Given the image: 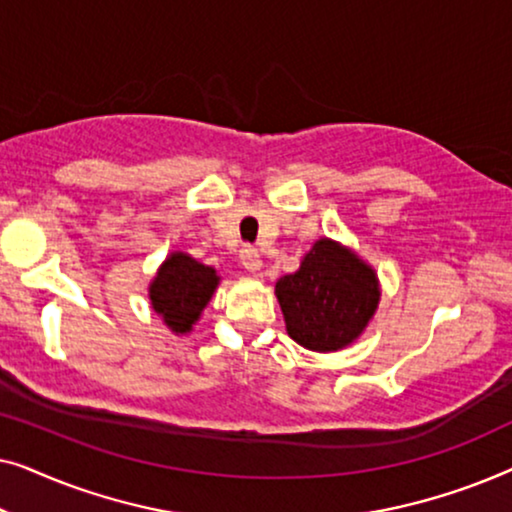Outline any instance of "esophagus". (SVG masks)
Instances as JSON below:
<instances>
[{"instance_id": "1", "label": "esophagus", "mask_w": 512, "mask_h": 512, "mask_svg": "<svg viewBox=\"0 0 512 512\" xmlns=\"http://www.w3.org/2000/svg\"><path fill=\"white\" fill-rule=\"evenodd\" d=\"M240 261H242V265L244 268H247L249 272H256V270H261V254H258V249H254V247H242V251H240Z\"/></svg>"}]
</instances>
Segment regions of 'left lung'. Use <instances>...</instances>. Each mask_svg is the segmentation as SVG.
<instances>
[{"label":"left lung","mask_w":512,"mask_h":512,"mask_svg":"<svg viewBox=\"0 0 512 512\" xmlns=\"http://www.w3.org/2000/svg\"><path fill=\"white\" fill-rule=\"evenodd\" d=\"M286 331L314 352H335L361 335L380 289L373 268L338 242L319 240L293 275L275 286Z\"/></svg>","instance_id":"8db88e82"}]
</instances>
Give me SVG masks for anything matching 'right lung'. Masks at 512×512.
Returning <instances> with one entry per match:
<instances>
[{
    "label": "right lung",
    "instance_id": "add662e5",
    "mask_svg": "<svg viewBox=\"0 0 512 512\" xmlns=\"http://www.w3.org/2000/svg\"><path fill=\"white\" fill-rule=\"evenodd\" d=\"M219 284L216 272L186 254H172L160 265L149 296L165 324L177 333L191 331Z\"/></svg>",
    "mask_w": 512,
    "mask_h": 512
}]
</instances>
